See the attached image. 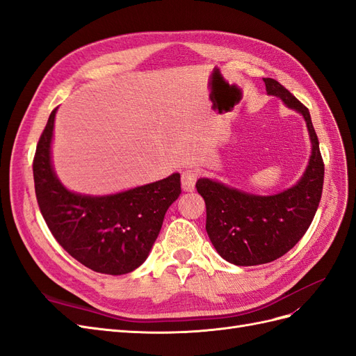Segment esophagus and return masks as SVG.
<instances>
[{
    "instance_id": "obj_1",
    "label": "esophagus",
    "mask_w": 356,
    "mask_h": 356,
    "mask_svg": "<svg viewBox=\"0 0 356 356\" xmlns=\"http://www.w3.org/2000/svg\"><path fill=\"white\" fill-rule=\"evenodd\" d=\"M199 178V170L197 169H188L184 170L181 175V184L184 191H193L196 186V181Z\"/></svg>"
}]
</instances>
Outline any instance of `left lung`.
Returning a JSON list of instances; mask_svg holds the SVG:
<instances>
[{"instance_id": "left-lung-1", "label": "left lung", "mask_w": 356, "mask_h": 356, "mask_svg": "<svg viewBox=\"0 0 356 356\" xmlns=\"http://www.w3.org/2000/svg\"><path fill=\"white\" fill-rule=\"evenodd\" d=\"M267 95L277 96L303 115L312 156L297 184L273 196L251 195L209 178L196 182L207 204V232L217 252L236 266H257L286 254L314 220L324 186V161L310 113L296 96L273 79H263Z\"/></svg>"}]
</instances>
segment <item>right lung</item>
<instances>
[{
    "label": "right lung",
    "instance_id": "obj_1",
    "mask_svg": "<svg viewBox=\"0 0 356 356\" xmlns=\"http://www.w3.org/2000/svg\"><path fill=\"white\" fill-rule=\"evenodd\" d=\"M56 110L40 136L32 163L42 218L63 250L93 272H132L147 260L168 208L181 195L179 174L108 196L70 191L51 166Z\"/></svg>",
    "mask_w": 356,
    "mask_h": 356
}]
</instances>
